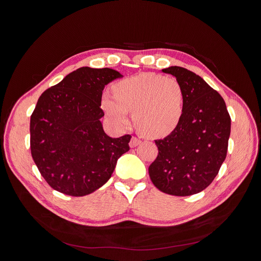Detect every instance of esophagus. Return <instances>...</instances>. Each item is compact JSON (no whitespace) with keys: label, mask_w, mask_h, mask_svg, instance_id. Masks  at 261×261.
<instances>
[{"label":"esophagus","mask_w":261,"mask_h":261,"mask_svg":"<svg viewBox=\"0 0 261 261\" xmlns=\"http://www.w3.org/2000/svg\"><path fill=\"white\" fill-rule=\"evenodd\" d=\"M140 143H141V140H140V139L136 138V136H132V139H131L129 145H130L131 148H134V147L138 146Z\"/></svg>","instance_id":"1"}]
</instances>
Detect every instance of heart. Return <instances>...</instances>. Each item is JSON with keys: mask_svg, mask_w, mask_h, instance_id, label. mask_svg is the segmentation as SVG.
I'll return each instance as SVG.
<instances>
[{"mask_svg": "<svg viewBox=\"0 0 261 261\" xmlns=\"http://www.w3.org/2000/svg\"><path fill=\"white\" fill-rule=\"evenodd\" d=\"M114 94L106 91L101 107L116 125L127 127L129 112L140 132L151 138L170 134L184 112L185 94L179 80L154 73H142L118 81Z\"/></svg>", "mask_w": 261, "mask_h": 261, "instance_id": "1", "label": "heart"}]
</instances>
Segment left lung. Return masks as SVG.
Returning a JSON list of instances; mask_svg holds the SVG:
<instances>
[{"label":"left lung","mask_w":261,"mask_h":261,"mask_svg":"<svg viewBox=\"0 0 261 261\" xmlns=\"http://www.w3.org/2000/svg\"><path fill=\"white\" fill-rule=\"evenodd\" d=\"M180 81L185 94L179 126L156 140V159L148 168L154 186L171 196H191L214 181L227 153L230 116L221 95L181 66L162 70Z\"/></svg>","instance_id":"1"}]
</instances>
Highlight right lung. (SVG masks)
Instances as JSON below:
<instances>
[{"label":"right lung","instance_id":"add662e5","mask_svg":"<svg viewBox=\"0 0 261 261\" xmlns=\"http://www.w3.org/2000/svg\"><path fill=\"white\" fill-rule=\"evenodd\" d=\"M120 77L112 68L84 66L39 97L31 116V152L53 189L72 197L93 193L130 149V134L112 139L100 122L103 88Z\"/></svg>","mask_w":261,"mask_h":261}]
</instances>
